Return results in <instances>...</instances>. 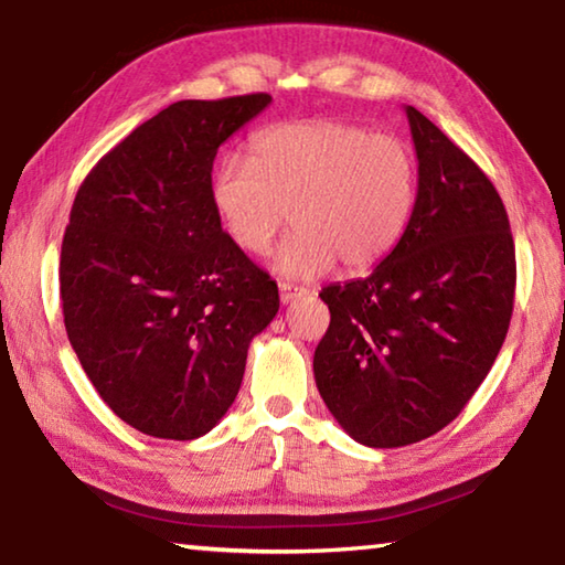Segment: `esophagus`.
I'll list each match as a JSON object with an SVG mask.
<instances>
[{
  "label": "esophagus",
  "instance_id": "34e87169",
  "mask_svg": "<svg viewBox=\"0 0 565 565\" xmlns=\"http://www.w3.org/2000/svg\"><path fill=\"white\" fill-rule=\"evenodd\" d=\"M279 294H281V303H291V301L296 299V296L306 294V289H301V286H294V284L281 281V284H279Z\"/></svg>",
  "mask_w": 565,
  "mask_h": 565
}]
</instances>
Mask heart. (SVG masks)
<instances>
[{
    "label": "heart",
    "instance_id": "obj_1",
    "mask_svg": "<svg viewBox=\"0 0 565 565\" xmlns=\"http://www.w3.org/2000/svg\"><path fill=\"white\" fill-rule=\"evenodd\" d=\"M418 167L404 139L349 121L276 124L254 137V157H222L212 204L246 254L269 252L289 222L276 271L311 279L333 264L363 271L404 234L416 204Z\"/></svg>",
    "mask_w": 565,
    "mask_h": 565
}]
</instances>
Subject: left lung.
Returning a JSON list of instances; mask_svg holds the SVG:
<instances>
[{
	"label": "left lung",
	"mask_w": 565,
	"mask_h": 565,
	"mask_svg": "<svg viewBox=\"0 0 565 565\" xmlns=\"http://www.w3.org/2000/svg\"><path fill=\"white\" fill-rule=\"evenodd\" d=\"M418 159L414 214L366 279L321 289L331 323L313 353L319 394L363 446L441 431L489 376L509 333L515 248L491 179L406 107Z\"/></svg>",
	"instance_id": "1"
}]
</instances>
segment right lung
I'll use <instances>...</instances> for the list:
<instances>
[{"instance_id":"add662e5","label":"right lung","mask_w":565,"mask_h":565,"mask_svg":"<svg viewBox=\"0 0 565 565\" xmlns=\"http://www.w3.org/2000/svg\"><path fill=\"white\" fill-rule=\"evenodd\" d=\"M269 104H171L76 191L60 262L66 337L104 404L147 436L212 431L242 386L248 343L279 311L276 281L212 204L218 147Z\"/></svg>"}]
</instances>
